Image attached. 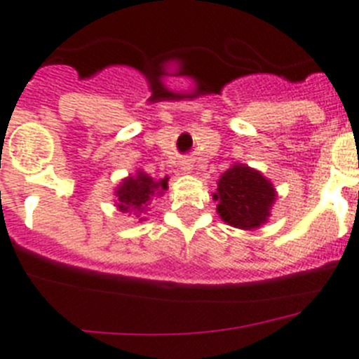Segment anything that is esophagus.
Listing matches in <instances>:
<instances>
[{
    "label": "esophagus",
    "instance_id": "1",
    "mask_svg": "<svg viewBox=\"0 0 359 359\" xmlns=\"http://www.w3.org/2000/svg\"><path fill=\"white\" fill-rule=\"evenodd\" d=\"M192 169H194L192 162H183V163H182V170H183V172H185V174L192 172Z\"/></svg>",
    "mask_w": 359,
    "mask_h": 359
}]
</instances>
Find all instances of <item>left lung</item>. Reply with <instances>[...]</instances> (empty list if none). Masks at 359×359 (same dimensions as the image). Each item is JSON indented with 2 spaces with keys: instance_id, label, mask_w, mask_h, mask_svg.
I'll list each match as a JSON object with an SVG mask.
<instances>
[{
  "instance_id": "8db88e82",
  "label": "left lung",
  "mask_w": 359,
  "mask_h": 359,
  "mask_svg": "<svg viewBox=\"0 0 359 359\" xmlns=\"http://www.w3.org/2000/svg\"><path fill=\"white\" fill-rule=\"evenodd\" d=\"M212 196L220 219L244 231L262 228L278 199L271 180L245 163H231L219 177Z\"/></svg>"
}]
</instances>
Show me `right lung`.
<instances>
[{"label":"right lung","mask_w":359,"mask_h":359,"mask_svg":"<svg viewBox=\"0 0 359 359\" xmlns=\"http://www.w3.org/2000/svg\"><path fill=\"white\" fill-rule=\"evenodd\" d=\"M169 189V176L162 180H154L149 174L139 169L135 174H130L115 187V206L123 213H130L137 219L146 220L144 213L149 208L154 197H160Z\"/></svg>","instance_id":"obj_1"}]
</instances>
